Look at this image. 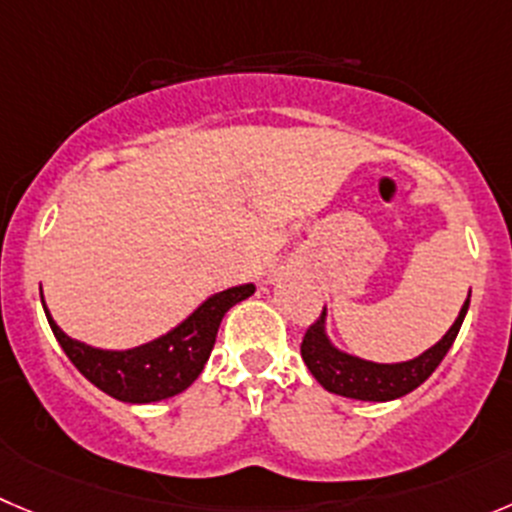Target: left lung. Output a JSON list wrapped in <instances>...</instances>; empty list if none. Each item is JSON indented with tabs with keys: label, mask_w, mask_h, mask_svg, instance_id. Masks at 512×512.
<instances>
[{
	"label": "left lung",
	"mask_w": 512,
	"mask_h": 512,
	"mask_svg": "<svg viewBox=\"0 0 512 512\" xmlns=\"http://www.w3.org/2000/svg\"><path fill=\"white\" fill-rule=\"evenodd\" d=\"M467 306H470V294H467V301L462 304L455 324L450 326V332L435 347H430L420 357L410 359V362L399 364H377L339 352L326 337V311H321L319 319L306 329L304 339H301V357H304L306 367L314 374L316 382L329 389V392L339 394V397L364 399V402H389V399L410 394L412 389L420 387L440 367V362L450 352L452 342H455L457 332H460Z\"/></svg>",
	"instance_id": "8db88e82"
}]
</instances>
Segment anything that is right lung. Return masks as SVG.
<instances>
[{
  "label": "right lung",
  "instance_id": "1",
  "mask_svg": "<svg viewBox=\"0 0 512 512\" xmlns=\"http://www.w3.org/2000/svg\"><path fill=\"white\" fill-rule=\"evenodd\" d=\"M253 291L256 286L243 284L213 294L183 324L175 326L173 332L153 339L143 347L125 349V352H107V349L87 347L77 339H70L55 324L47 306H42H45L52 334L65 349L70 362L80 369L82 377L90 379L97 389L120 402L148 405V402L180 394L196 382L211 357L218 326H221L226 311L238 301L248 299Z\"/></svg>",
  "mask_w": 512,
  "mask_h": 512
}]
</instances>
